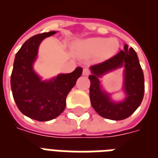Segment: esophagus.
<instances>
[{"label": "esophagus", "mask_w": 158, "mask_h": 158, "mask_svg": "<svg viewBox=\"0 0 158 158\" xmlns=\"http://www.w3.org/2000/svg\"><path fill=\"white\" fill-rule=\"evenodd\" d=\"M82 74H83L84 76H88V75L90 74V71H89V69H87V68H84L83 72H82Z\"/></svg>", "instance_id": "1"}]
</instances>
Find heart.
<instances>
[{
	"instance_id": "1",
	"label": "heart",
	"mask_w": 158,
	"mask_h": 158,
	"mask_svg": "<svg viewBox=\"0 0 158 158\" xmlns=\"http://www.w3.org/2000/svg\"><path fill=\"white\" fill-rule=\"evenodd\" d=\"M118 47L119 43L115 38H90L78 42L76 49L83 56L105 57L113 54Z\"/></svg>"
}]
</instances>
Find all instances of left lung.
I'll list each match as a JSON object with an SVG mask.
<instances>
[{"instance_id":"1","label":"left lung","mask_w":158,"mask_h":158,"mask_svg":"<svg viewBox=\"0 0 158 158\" xmlns=\"http://www.w3.org/2000/svg\"><path fill=\"white\" fill-rule=\"evenodd\" d=\"M123 70V90L125 98L123 101L115 102L100 85L99 78L106 73L118 68ZM92 75L90 100L92 107L101 117L114 121L127 118L140 106L144 96V75L139 63L136 52L132 47L128 48L125 44L124 49L117 55L102 63L90 66Z\"/></svg>"}]
</instances>
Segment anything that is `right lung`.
Returning a JSON list of instances; mask_svg holds the SVG:
<instances>
[{
	"instance_id": "add662e5",
	"label": "right lung",
	"mask_w": 158,
	"mask_h": 158,
	"mask_svg": "<svg viewBox=\"0 0 158 158\" xmlns=\"http://www.w3.org/2000/svg\"><path fill=\"white\" fill-rule=\"evenodd\" d=\"M56 33L52 31L28 39L16 53L10 77L13 98L19 110L39 122L50 121L61 115L66 107L67 95L82 73L79 66L71 73L43 81L34 71L40 44Z\"/></svg>"
}]
</instances>
